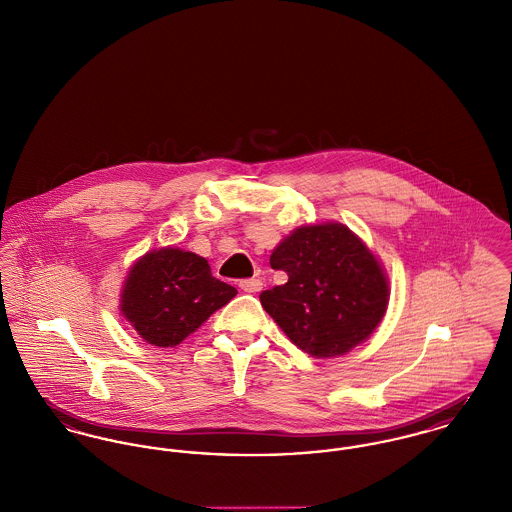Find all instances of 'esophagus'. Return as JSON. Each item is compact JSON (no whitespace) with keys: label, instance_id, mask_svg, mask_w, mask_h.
I'll return each instance as SVG.
<instances>
[{"label":"esophagus","instance_id":"34e87169","mask_svg":"<svg viewBox=\"0 0 512 512\" xmlns=\"http://www.w3.org/2000/svg\"><path fill=\"white\" fill-rule=\"evenodd\" d=\"M262 281L260 279H244V281H240V289L244 291V293H250V295H256V293H260L262 291Z\"/></svg>","mask_w":512,"mask_h":512}]
</instances>
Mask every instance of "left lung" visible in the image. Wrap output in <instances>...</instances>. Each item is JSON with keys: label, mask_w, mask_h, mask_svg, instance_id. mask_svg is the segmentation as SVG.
<instances>
[{"label": "left lung", "mask_w": 512, "mask_h": 512, "mask_svg": "<svg viewBox=\"0 0 512 512\" xmlns=\"http://www.w3.org/2000/svg\"><path fill=\"white\" fill-rule=\"evenodd\" d=\"M270 264L289 279L262 291V307L289 340L316 359L349 353L371 338L386 314L388 275L347 225L297 227L273 248Z\"/></svg>", "instance_id": "obj_1"}]
</instances>
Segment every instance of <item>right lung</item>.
I'll use <instances>...</instances> for the list:
<instances>
[{"label":"right lung","instance_id":"add662e5","mask_svg":"<svg viewBox=\"0 0 512 512\" xmlns=\"http://www.w3.org/2000/svg\"><path fill=\"white\" fill-rule=\"evenodd\" d=\"M235 295V287L211 275L205 258L163 246L130 266L120 291V312L141 340L174 347Z\"/></svg>","mask_w":512,"mask_h":512}]
</instances>
